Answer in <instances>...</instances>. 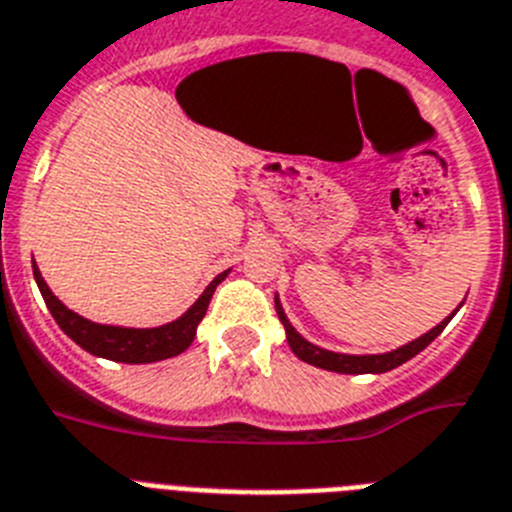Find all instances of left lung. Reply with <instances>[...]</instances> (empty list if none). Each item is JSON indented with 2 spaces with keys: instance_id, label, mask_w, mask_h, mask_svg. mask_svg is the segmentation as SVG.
I'll use <instances>...</instances> for the list:
<instances>
[{
  "instance_id": "obj_1",
  "label": "left lung",
  "mask_w": 512,
  "mask_h": 512,
  "mask_svg": "<svg viewBox=\"0 0 512 512\" xmlns=\"http://www.w3.org/2000/svg\"><path fill=\"white\" fill-rule=\"evenodd\" d=\"M274 308H277L279 321L285 323L287 344H290V349L300 357V360L308 362V365H316V368L331 370V373H344V375L388 373V370L399 368V365H404L406 360H412L414 355H419V352H422V349H425L427 344H430L432 339H435V336H438L440 331L445 329V326H448V321H451L453 313L458 310L456 308L451 316L443 318V321H440L435 329H430L427 334H422L419 339H414V342L404 344V347L393 349V352H386V355H342V352H329V349L316 347V344H310L308 339H303V336L295 331V326L287 321L285 310H282V303H279V298H274Z\"/></svg>"
}]
</instances>
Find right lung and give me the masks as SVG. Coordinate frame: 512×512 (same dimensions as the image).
Here are the masks:
<instances>
[{
    "label": "right lung",
    "mask_w": 512,
    "mask_h": 512,
    "mask_svg": "<svg viewBox=\"0 0 512 512\" xmlns=\"http://www.w3.org/2000/svg\"><path fill=\"white\" fill-rule=\"evenodd\" d=\"M230 272V269H227ZM227 272L217 274V277L209 282L207 290L199 295L194 305H191L181 318L165 323V326H157V329H126V326H106V323H93L87 318L77 316L74 310H69L67 305L56 298L54 292L48 290L46 279L41 277L38 266H33V277L38 282V290H41L43 300H46L48 310L54 321L59 323V329L72 339V342L80 344L85 352L95 357H106L113 362H129V365H142V362H157L168 360V357H176L181 352L189 349V344L194 342L196 326L204 318L209 308V300H212L214 290L220 285L222 279L227 277Z\"/></svg>",
    "instance_id": "obj_1"
}]
</instances>
